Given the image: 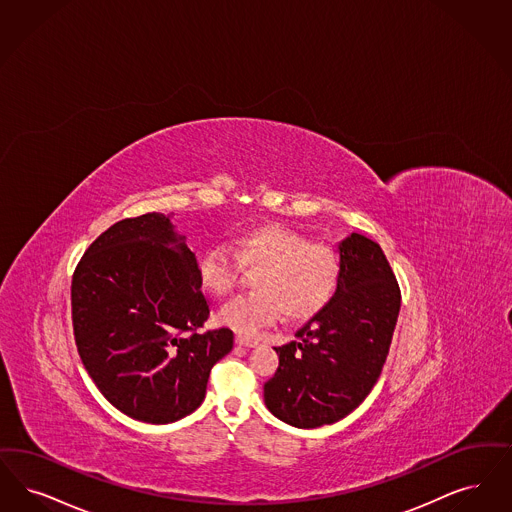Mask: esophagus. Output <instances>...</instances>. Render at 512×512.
<instances>
[{"label": "esophagus", "mask_w": 512, "mask_h": 512, "mask_svg": "<svg viewBox=\"0 0 512 512\" xmlns=\"http://www.w3.org/2000/svg\"><path fill=\"white\" fill-rule=\"evenodd\" d=\"M235 342H237L239 346H245V348H254V346L258 344L256 338H248V336H237Z\"/></svg>", "instance_id": "obj_1"}]
</instances>
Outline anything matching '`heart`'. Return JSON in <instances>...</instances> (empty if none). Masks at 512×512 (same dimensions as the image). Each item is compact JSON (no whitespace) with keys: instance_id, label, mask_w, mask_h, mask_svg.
Segmentation results:
<instances>
[{"instance_id":"heart-1","label":"heart","mask_w":512,"mask_h":512,"mask_svg":"<svg viewBox=\"0 0 512 512\" xmlns=\"http://www.w3.org/2000/svg\"><path fill=\"white\" fill-rule=\"evenodd\" d=\"M241 267L258 269L254 292L227 302L218 323L239 334H256L285 312L289 321H304L321 312L333 298L340 262L333 248L312 243L306 235L281 223L246 229L233 241V252L208 246L197 264L200 287L214 298L227 296Z\"/></svg>"}]
</instances>
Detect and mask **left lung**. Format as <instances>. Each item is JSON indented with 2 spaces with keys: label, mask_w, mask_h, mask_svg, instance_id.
I'll list each match as a JSON object with an SVG mask.
<instances>
[{
  "label": "left lung",
  "mask_w": 512,
  "mask_h": 512,
  "mask_svg": "<svg viewBox=\"0 0 512 512\" xmlns=\"http://www.w3.org/2000/svg\"><path fill=\"white\" fill-rule=\"evenodd\" d=\"M340 277L331 302L275 348L279 367L264 384L266 407L283 423H338L365 400L388 356L400 313L396 275L382 248L352 233L338 245Z\"/></svg>",
  "instance_id": "1"
}]
</instances>
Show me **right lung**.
I'll use <instances>...</instances> for the list:
<instances>
[{
    "mask_svg": "<svg viewBox=\"0 0 512 512\" xmlns=\"http://www.w3.org/2000/svg\"><path fill=\"white\" fill-rule=\"evenodd\" d=\"M149 212L114 223L72 275V327L99 392L124 415L168 424L199 407L233 331L197 333L210 315L197 258L170 220Z\"/></svg>",
    "mask_w": 512,
    "mask_h": 512,
    "instance_id": "obj_1",
    "label": "right lung"
}]
</instances>
